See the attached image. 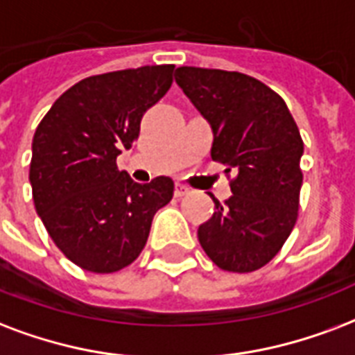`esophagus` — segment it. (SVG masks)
Listing matches in <instances>:
<instances>
[{"label": "esophagus", "mask_w": 355, "mask_h": 355, "mask_svg": "<svg viewBox=\"0 0 355 355\" xmlns=\"http://www.w3.org/2000/svg\"><path fill=\"white\" fill-rule=\"evenodd\" d=\"M188 191H189L188 186H184V184L177 182V186H175V196H177V197H182V196H186Z\"/></svg>", "instance_id": "1"}]
</instances>
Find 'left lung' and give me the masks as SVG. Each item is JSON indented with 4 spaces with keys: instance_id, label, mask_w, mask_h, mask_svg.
<instances>
[{
    "instance_id": "left-lung-1",
    "label": "left lung",
    "mask_w": 355,
    "mask_h": 355,
    "mask_svg": "<svg viewBox=\"0 0 355 355\" xmlns=\"http://www.w3.org/2000/svg\"><path fill=\"white\" fill-rule=\"evenodd\" d=\"M175 81L207 119L210 156L234 171L232 196L199 225L212 262L227 272H255L272 261L294 229L300 208L304 141L285 100L242 72L180 67Z\"/></svg>"
}]
</instances>
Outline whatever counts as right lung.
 Masks as SVG:
<instances>
[{"mask_svg": "<svg viewBox=\"0 0 355 355\" xmlns=\"http://www.w3.org/2000/svg\"><path fill=\"white\" fill-rule=\"evenodd\" d=\"M173 64L85 78L64 91L37 126L29 182L37 214L64 257L87 272L128 266L147 243L154 214L175 184L134 182L117 169L139 124L173 83Z\"/></svg>", "mask_w": 355, "mask_h": 355, "instance_id": "obj_1", "label": "right lung"}]
</instances>
